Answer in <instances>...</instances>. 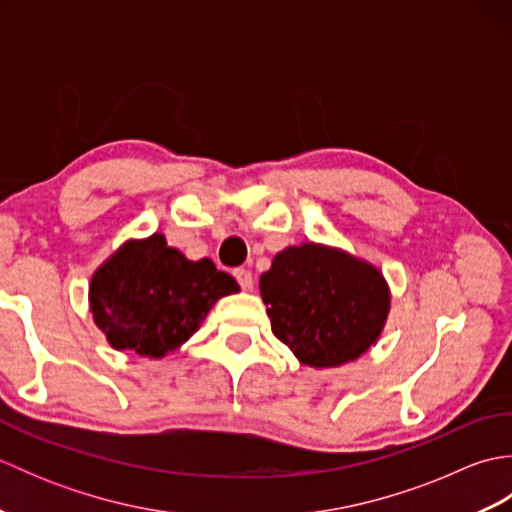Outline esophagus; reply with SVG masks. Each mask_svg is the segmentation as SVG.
<instances>
[{
    "label": "esophagus",
    "instance_id": "34e87169",
    "mask_svg": "<svg viewBox=\"0 0 512 512\" xmlns=\"http://www.w3.org/2000/svg\"><path fill=\"white\" fill-rule=\"evenodd\" d=\"M233 275H235V279H237V284L242 286V290H250V288H253V275H250V270H246V268H235Z\"/></svg>",
    "mask_w": 512,
    "mask_h": 512
}]
</instances>
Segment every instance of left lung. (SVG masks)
I'll return each instance as SVG.
<instances>
[{"instance_id":"1","label":"left lung","mask_w":512,"mask_h":512,"mask_svg":"<svg viewBox=\"0 0 512 512\" xmlns=\"http://www.w3.org/2000/svg\"><path fill=\"white\" fill-rule=\"evenodd\" d=\"M259 290L277 339L312 367H334L367 352L389 308L376 268L317 244L279 253Z\"/></svg>"}]
</instances>
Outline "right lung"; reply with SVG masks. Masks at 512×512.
<instances>
[{"label":"right lung","instance_id":"right-lung-1","mask_svg":"<svg viewBox=\"0 0 512 512\" xmlns=\"http://www.w3.org/2000/svg\"><path fill=\"white\" fill-rule=\"evenodd\" d=\"M237 292L211 259L189 262L160 233L125 244L96 270L90 286L94 321L116 350L160 358L198 330L213 303Z\"/></svg>","mask_w":512,"mask_h":512}]
</instances>
